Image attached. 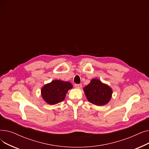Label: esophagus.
<instances>
[{"label": "esophagus", "instance_id": "1", "mask_svg": "<svg viewBox=\"0 0 149 149\" xmlns=\"http://www.w3.org/2000/svg\"><path fill=\"white\" fill-rule=\"evenodd\" d=\"M74 86L76 88H81L82 87L81 84H75Z\"/></svg>", "mask_w": 149, "mask_h": 149}]
</instances>
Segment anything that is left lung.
Returning <instances> with one entry per match:
<instances>
[{"label":"left lung","instance_id":"1","mask_svg":"<svg viewBox=\"0 0 149 149\" xmlns=\"http://www.w3.org/2000/svg\"><path fill=\"white\" fill-rule=\"evenodd\" d=\"M83 90L88 100L97 106H103L109 103L112 94V90L109 86L96 79H92Z\"/></svg>","mask_w":149,"mask_h":149}]
</instances>
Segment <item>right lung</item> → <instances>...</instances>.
I'll return each instance as SVG.
<instances>
[{
    "instance_id": "1",
    "label": "right lung",
    "mask_w": 149,
    "mask_h": 149,
    "mask_svg": "<svg viewBox=\"0 0 149 149\" xmlns=\"http://www.w3.org/2000/svg\"><path fill=\"white\" fill-rule=\"evenodd\" d=\"M72 88L70 83L56 80L44 86L41 90L42 96L45 102L54 105L63 101L68 90Z\"/></svg>"
}]
</instances>
